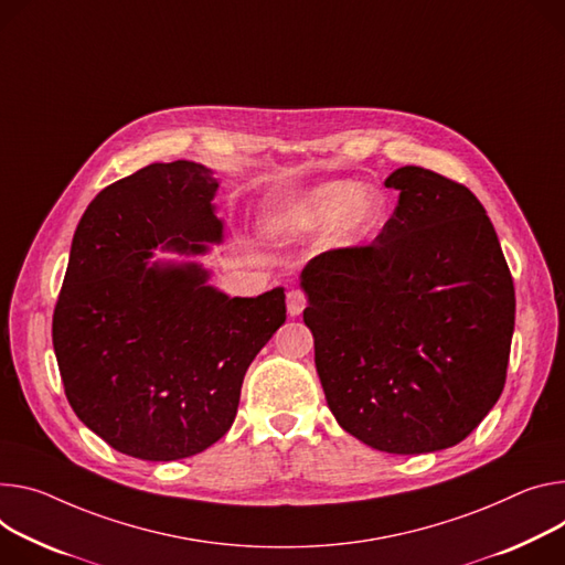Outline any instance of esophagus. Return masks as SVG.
I'll return each mask as SVG.
<instances>
[{
  "mask_svg": "<svg viewBox=\"0 0 565 565\" xmlns=\"http://www.w3.org/2000/svg\"><path fill=\"white\" fill-rule=\"evenodd\" d=\"M306 295L301 292V290H290L288 295H286V306H288V316L290 318H297V316H301V311L306 309Z\"/></svg>",
  "mask_w": 565,
  "mask_h": 565,
  "instance_id": "34e87169",
  "label": "esophagus"
}]
</instances>
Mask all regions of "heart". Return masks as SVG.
Segmentation results:
<instances>
[{"label":"heart","instance_id":"1","mask_svg":"<svg viewBox=\"0 0 565 565\" xmlns=\"http://www.w3.org/2000/svg\"><path fill=\"white\" fill-rule=\"evenodd\" d=\"M381 214V198L351 182H327L299 200L284 204L275 214V227L281 232H316L333 223V234L340 243H351L363 236Z\"/></svg>","mask_w":565,"mask_h":565}]
</instances>
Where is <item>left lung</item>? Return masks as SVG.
Returning a JSON list of instances; mask_svg holds the SVG:
<instances>
[{"label": "left lung", "instance_id": "1", "mask_svg": "<svg viewBox=\"0 0 565 565\" xmlns=\"http://www.w3.org/2000/svg\"><path fill=\"white\" fill-rule=\"evenodd\" d=\"M398 204L370 245L301 270L303 324L335 422L363 444L417 455L467 439L502 394L516 297L480 200L401 167Z\"/></svg>", "mask_w": 565, "mask_h": 565}]
</instances>
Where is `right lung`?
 Wrapping results in <instances>:
<instances>
[{"mask_svg": "<svg viewBox=\"0 0 565 565\" xmlns=\"http://www.w3.org/2000/svg\"><path fill=\"white\" fill-rule=\"evenodd\" d=\"M218 180L202 164H150L85 210L54 311V351L76 417L115 450L191 457L234 424L243 376L286 322L284 288L227 297L198 264L148 259L223 241Z\"/></svg>", "mask_w": 565, "mask_h": 565, "instance_id": "obj_1", "label": "right lung"}]
</instances>
